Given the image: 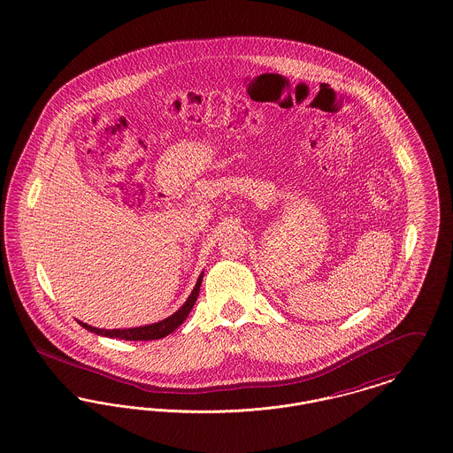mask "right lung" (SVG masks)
<instances>
[{
  "mask_svg": "<svg viewBox=\"0 0 453 453\" xmlns=\"http://www.w3.org/2000/svg\"><path fill=\"white\" fill-rule=\"evenodd\" d=\"M202 280H203V272L200 273L195 288L191 294L188 296L185 304L176 311L173 313L171 317L167 319H160L157 323H152V325H143V326H134V328H112V330H104V328H96V326H90L83 321H79L81 326L96 335H103V337H111V339H121V341H156V339H162L169 334H173L185 319H187L193 304L196 303V297L200 293V286H202Z\"/></svg>",
  "mask_w": 453,
  "mask_h": 453,
  "instance_id": "right-lung-1",
  "label": "right lung"
}]
</instances>
